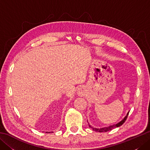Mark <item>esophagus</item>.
Instances as JSON below:
<instances>
[{"label":"esophagus","instance_id":"obj_1","mask_svg":"<svg viewBox=\"0 0 150 150\" xmlns=\"http://www.w3.org/2000/svg\"><path fill=\"white\" fill-rule=\"evenodd\" d=\"M77 93L79 96H84L86 94V88L84 86H81L77 90Z\"/></svg>","mask_w":150,"mask_h":150}]
</instances>
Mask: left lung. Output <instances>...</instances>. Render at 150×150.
Here are the masks:
<instances>
[{
	"label": "left lung",
	"mask_w": 150,
	"mask_h": 150,
	"mask_svg": "<svg viewBox=\"0 0 150 150\" xmlns=\"http://www.w3.org/2000/svg\"><path fill=\"white\" fill-rule=\"evenodd\" d=\"M128 113H129V111L128 112V113L126 114V115L124 117V119L120 121L119 122H118L115 124H113V125H111V126H108L107 127H103V128H93V126H91V125H90V124L88 123L89 124V126H90V128H92V129L93 130V131H95V132H107L108 131H110V130L113 129L114 128H117V127H119L121 125H122L123 123L125 122V120H126L127 117H128Z\"/></svg>",
	"instance_id": "obj_1"
}]
</instances>
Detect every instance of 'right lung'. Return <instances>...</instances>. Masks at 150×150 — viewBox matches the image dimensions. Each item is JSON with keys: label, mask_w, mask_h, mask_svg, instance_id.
I'll use <instances>...</instances> for the list:
<instances>
[{"label": "right lung", "mask_w": 150, "mask_h": 150, "mask_svg": "<svg viewBox=\"0 0 150 150\" xmlns=\"http://www.w3.org/2000/svg\"><path fill=\"white\" fill-rule=\"evenodd\" d=\"M46 133H47V132H46ZM48 133H50V132H48Z\"/></svg>", "instance_id": "1"}]
</instances>
